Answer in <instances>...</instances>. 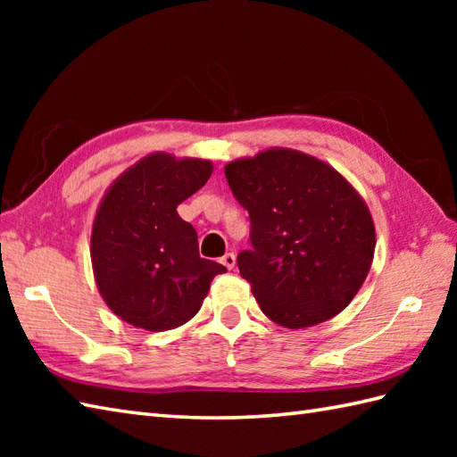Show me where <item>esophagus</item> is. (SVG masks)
Listing matches in <instances>:
<instances>
[{"label":"esophagus","mask_w":457,"mask_h":457,"mask_svg":"<svg viewBox=\"0 0 457 457\" xmlns=\"http://www.w3.org/2000/svg\"><path fill=\"white\" fill-rule=\"evenodd\" d=\"M220 263L226 267V269H234L236 267V255L234 253H226V255L220 259Z\"/></svg>","instance_id":"esophagus-1"}]
</instances>
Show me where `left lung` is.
<instances>
[{
    "label": "left lung",
    "mask_w": 457,
    "mask_h": 457,
    "mask_svg": "<svg viewBox=\"0 0 457 457\" xmlns=\"http://www.w3.org/2000/svg\"><path fill=\"white\" fill-rule=\"evenodd\" d=\"M249 212L251 249L239 273L267 318L290 329L322 324L352 303L375 253L365 200L312 154L273 147L226 164Z\"/></svg>",
    "instance_id": "8db88e82"
}]
</instances>
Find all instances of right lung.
Returning <instances> with one entry per match:
<instances>
[{"mask_svg":"<svg viewBox=\"0 0 457 457\" xmlns=\"http://www.w3.org/2000/svg\"><path fill=\"white\" fill-rule=\"evenodd\" d=\"M213 164L151 153L113 180L96 212L90 255L105 304L135 328L164 332L198 312L226 267L202 259L177 206L208 182Z\"/></svg>","mask_w":457,"mask_h":457,"instance_id":"right-lung-1","label":"right lung"}]
</instances>
